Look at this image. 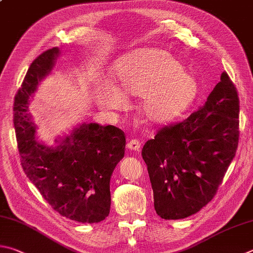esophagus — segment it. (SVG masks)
I'll use <instances>...</instances> for the list:
<instances>
[{"label":"esophagus","mask_w":253,"mask_h":253,"mask_svg":"<svg viewBox=\"0 0 253 253\" xmlns=\"http://www.w3.org/2000/svg\"><path fill=\"white\" fill-rule=\"evenodd\" d=\"M127 148L130 151H135V153H139L140 149V141L138 139H131L127 144Z\"/></svg>","instance_id":"esophagus-1"}]
</instances>
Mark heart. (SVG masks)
<instances>
[{"label":"heart","instance_id":"b5f03b06","mask_svg":"<svg viewBox=\"0 0 253 253\" xmlns=\"http://www.w3.org/2000/svg\"><path fill=\"white\" fill-rule=\"evenodd\" d=\"M114 82L95 88L94 100L107 111H122L125 96L141 95L139 111L147 122L164 124L180 117L198 95V83L166 50L140 48L118 58Z\"/></svg>","mask_w":253,"mask_h":253}]
</instances>
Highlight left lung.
<instances>
[{
	"instance_id": "8db88e82",
	"label": "left lung",
	"mask_w": 253,
	"mask_h": 253,
	"mask_svg": "<svg viewBox=\"0 0 253 253\" xmlns=\"http://www.w3.org/2000/svg\"><path fill=\"white\" fill-rule=\"evenodd\" d=\"M238 118V93L223 72L203 107L142 147L160 218H187L212 200L236 156Z\"/></svg>"
}]
</instances>
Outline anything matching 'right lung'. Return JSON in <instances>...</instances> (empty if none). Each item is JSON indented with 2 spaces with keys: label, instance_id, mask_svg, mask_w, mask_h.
<instances>
[{
  "label": "right lung",
  "instance_id": "add662e5",
  "mask_svg": "<svg viewBox=\"0 0 253 253\" xmlns=\"http://www.w3.org/2000/svg\"><path fill=\"white\" fill-rule=\"evenodd\" d=\"M61 56L53 47L35 58L14 100V127L21 164L43 198L63 217L82 223L100 222L111 210L109 183L125 155L124 131L96 123L77 124L54 145L36 138L30 105L41 82Z\"/></svg>",
  "mask_w": 253,
  "mask_h": 253
}]
</instances>
